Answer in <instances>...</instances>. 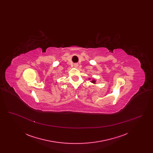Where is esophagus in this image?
I'll use <instances>...</instances> for the list:
<instances>
[{
    "instance_id": "34e87169",
    "label": "esophagus",
    "mask_w": 153,
    "mask_h": 153,
    "mask_svg": "<svg viewBox=\"0 0 153 153\" xmlns=\"http://www.w3.org/2000/svg\"><path fill=\"white\" fill-rule=\"evenodd\" d=\"M74 66L75 68H76V67H77V66H78V65H77V64H74Z\"/></svg>"
}]
</instances>
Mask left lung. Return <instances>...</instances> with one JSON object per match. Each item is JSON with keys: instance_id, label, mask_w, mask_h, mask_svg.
I'll return each mask as SVG.
<instances>
[{"instance_id": "left-lung-1", "label": "left lung", "mask_w": 153, "mask_h": 153, "mask_svg": "<svg viewBox=\"0 0 153 153\" xmlns=\"http://www.w3.org/2000/svg\"><path fill=\"white\" fill-rule=\"evenodd\" d=\"M90 79H89V80H90ZM91 82H92V83H94V84H95V82H96V81H95V80H92Z\"/></svg>"}]
</instances>
